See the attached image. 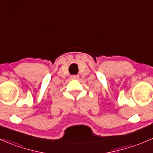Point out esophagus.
I'll list each match as a JSON object with an SVG mask.
<instances>
[{
	"instance_id": "1",
	"label": "esophagus",
	"mask_w": 153,
	"mask_h": 153,
	"mask_svg": "<svg viewBox=\"0 0 153 153\" xmlns=\"http://www.w3.org/2000/svg\"><path fill=\"white\" fill-rule=\"evenodd\" d=\"M71 78H72V79H78V75H72Z\"/></svg>"
}]
</instances>
